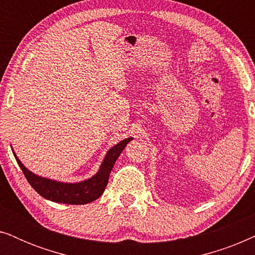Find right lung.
<instances>
[{
	"instance_id": "add662e5",
	"label": "right lung",
	"mask_w": 255,
	"mask_h": 255,
	"mask_svg": "<svg viewBox=\"0 0 255 255\" xmlns=\"http://www.w3.org/2000/svg\"><path fill=\"white\" fill-rule=\"evenodd\" d=\"M133 138L124 139V140L118 142L117 145H115L114 147H111L108 151L99 172L90 179L78 183L57 182V181L38 176L23 166V163L19 161L15 153H13V155H15L16 161L19 165L20 169H22L24 176L26 177L27 182L31 184V187L40 196L52 202H57V203L87 204L97 200L103 194L115 162H116L118 156L121 155V153L123 152L125 146Z\"/></svg>"
}]
</instances>
